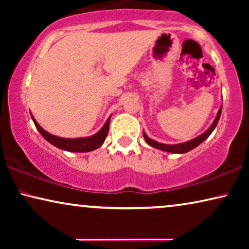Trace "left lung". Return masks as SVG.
Here are the masks:
<instances>
[{
  "instance_id": "1",
  "label": "left lung",
  "mask_w": 249,
  "mask_h": 249,
  "mask_svg": "<svg viewBox=\"0 0 249 249\" xmlns=\"http://www.w3.org/2000/svg\"><path fill=\"white\" fill-rule=\"evenodd\" d=\"M221 111H222V107H220L219 112H217L216 114V118L215 120L213 121V124L211 127L207 129V130L204 132V134H202L200 136H198V137L194 138L192 139V141L189 142H182V144H177V145H166V144H162V142H158L155 141H153V139H151L149 137H147V135L145 134L144 131H142V135H144V138L146 142H147L148 145H151L152 147H155L158 149H161V151H164V152H170V153H178V154H183V153H187L189 151H192V149H194L195 147H197L200 142H203L205 139L209 137V136L212 134V131L215 129L217 122H219V119L221 117Z\"/></svg>"
}]
</instances>
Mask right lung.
<instances>
[{
    "label": "right lung",
    "instance_id": "1",
    "mask_svg": "<svg viewBox=\"0 0 249 249\" xmlns=\"http://www.w3.org/2000/svg\"><path fill=\"white\" fill-rule=\"evenodd\" d=\"M32 118H33L34 124L36 125L37 130L40 132V135H42L47 142L55 146V147L64 149V151H68V152L83 153V152H90L98 148L102 144H103L105 138H107V132H108V125H110V118H108L107 122H105V124L103 125V128H102L98 132H96L95 135L90 136V137L69 139V138L56 137V136L49 134V132L44 130V129L37 124V121L34 119L33 115Z\"/></svg>",
    "mask_w": 249,
    "mask_h": 249
}]
</instances>
